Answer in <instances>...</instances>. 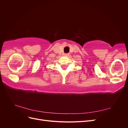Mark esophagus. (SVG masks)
<instances>
[{"instance_id":"esophagus-1","label":"esophagus","mask_w":128,"mask_h":128,"mask_svg":"<svg viewBox=\"0 0 128 128\" xmlns=\"http://www.w3.org/2000/svg\"><path fill=\"white\" fill-rule=\"evenodd\" d=\"M64 56H69V53H65V54H64Z\"/></svg>"}]
</instances>
